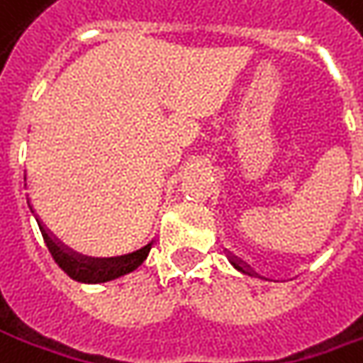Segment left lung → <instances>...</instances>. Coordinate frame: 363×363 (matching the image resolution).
I'll return each instance as SVG.
<instances>
[{"mask_svg":"<svg viewBox=\"0 0 363 363\" xmlns=\"http://www.w3.org/2000/svg\"><path fill=\"white\" fill-rule=\"evenodd\" d=\"M231 263H233V267L237 269V271H241V273H247V275H249V269L245 267L243 261H239V259H235V257H233Z\"/></svg>","mask_w":363,"mask_h":363,"instance_id":"left-lung-1","label":"left lung"}]
</instances>
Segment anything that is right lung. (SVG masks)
<instances>
[{
  "label": "right lung",
  "instance_id": "right-lung-1",
  "mask_svg": "<svg viewBox=\"0 0 363 363\" xmlns=\"http://www.w3.org/2000/svg\"><path fill=\"white\" fill-rule=\"evenodd\" d=\"M38 225H40L45 245H48V249L54 257V261L60 265V269L64 273H68L74 281L80 283H104L118 279L136 267H140L144 259L148 257L150 247H152V243H148L134 253H126V255L120 257H84L74 253V251H68L64 245L57 243L56 239L45 231L42 223H38Z\"/></svg>",
  "mask_w": 363,
  "mask_h": 363
}]
</instances>
